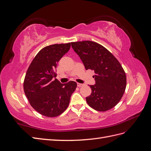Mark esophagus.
<instances>
[{"instance_id":"obj_1","label":"esophagus","mask_w":151,"mask_h":151,"mask_svg":"<svg viewBox=\"0 0 151 151\" xmlns=\"http://www.w3.org/2000/svg\"><path fill=\"white\" fill-rule=\"evenodd\" d=\"M84 84H81V83H77V87H82Z\"/></svg>"}]
</instances>
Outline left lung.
I'll return each mask as SVG.
<instances>
[{
    "mask_svg": "<svg viewBox=\"0 0 151 151\" xmlns=\"http://www.w3.org/2000/svg\"><path fill=\"white\" fill-rule=\"evenodd\" d=\"M72 47L84 63L86 70L94 71L96 84L90 85L92 93L86 101L92 108L106 111L120 101L127 77L120 62L102 45L91 41L72 42Z\"/></svg>",
    "mask_w": 151,
    "mask_h": 151,
    "instance_id": "1",
    "label": "left lung"
}]
</instances>
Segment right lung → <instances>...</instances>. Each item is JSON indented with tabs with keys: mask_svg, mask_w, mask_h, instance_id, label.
Instances as JSON below:
<instances>
[{
	"mask_svg": "<svg viewBox=\"0 0 151 151\" xmlns=\"http://www.w3.org/2000/svg\"><path fill=\"white\" fill-rule=\"evenodd\" d=\"M70 43L54 44L37 53L27 70L24 91L31 106L41 115L55 117L64 111L70 103L77 83L62 84L56 77V67L61 58L68 52Z\"/></svg>",
	"mask_w": 151,
	"mask_h": 151,
	"instance_id": "add662e5",
	"label": "right lung"
}]
</instances>
